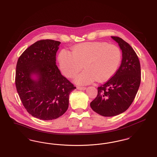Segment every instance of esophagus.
Instances as JSON below:
<instances>
[{"instance_id":"esophagus-1","label":"esophagus","mask_w":157,"mask_h":157,"mask_svg":"<svg viewBox=\"0 0 157 157\" xmlns=\"http://www.w3.org/2000/svg\"><path fill=\"white\" fill-rule=\"evenodd\" d=\"M77 89L79 90H81V91H84L86 89V87H81V86H78L77 87Z\"/></svg>"}]
</instances>
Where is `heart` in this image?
I'll use <instances>...</instances> for the list:
<instances>
[{
  "mask_svg": "<svg viewBox=\"0 0 157 157\" xmlns=\"http://www.w3.org/2000/svg\"><path fill=\"white\" fill-rule=\"evenodd\" d=\"M121 60L120 48L101 42L79 44L71 52L62 50L58 55L60 69L67 78H73L84 65L85 70L74 79L78 85H88L95 81L109 80L116 72Z\"/></svg>",
  "mask_w": 157,
  "mask_h": 157,
  "instance_id": "1",
  "label": "heart"
}]
</instances>
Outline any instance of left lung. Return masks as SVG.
Here are the masks:
<instances>
[{"mask_svg": "<svg viewBox=\"0 0 157 157\" xmlns=\"http://www.w3.org/2000/svg\"><path fill=\"white\" fill-rule=\"evenodd\" d=\"M111 37L122 52L121 63L114 75L98 88L97 96L90 103L93 110L105 117L115 116L126 110L140 83V65L135 52L122 38Z\"/></svg>", "mask_w": 157, "mask_h": 157, "instance_id": "8db88e82", "label": "left lung"}]
</instances>
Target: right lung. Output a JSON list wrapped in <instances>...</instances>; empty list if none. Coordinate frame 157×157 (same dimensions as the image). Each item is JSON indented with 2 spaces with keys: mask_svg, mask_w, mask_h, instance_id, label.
<instances>
[{
  "mask_svg": "<svg viewBox=\"0 0 157 157\" xmlns=\"http://www.w3.org/2000/svg\"><path fill=\"white\" fill-rule=\"evenodd\" d=\"M61 43L40 40L19 57L15 85L23 105L33 117L52 120L68 109L69 94L76 87L62 75L56 56Z\"/></svg>",
  "mask_w": 157,
  "mask_h": 157,
  "instance_id": "right-lung-1",
  "label": "right lung"
}]
</instances>
